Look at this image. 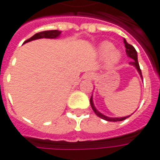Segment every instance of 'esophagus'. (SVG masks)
Returning <instances> with one entry per match:
<instances>
[{"instance_id": "1", "label": "esophagus", "mask_w": 160, "mask_h": 160, "mask_svg": "<svg viewBox=\"0 0 160 160\" xmlns=\"http://www.w3.org/2000/svg\"><path fill=\"white\" fill-rule=\"evenodd\" d=\"M94 78V73L92 72H88L84 75V79H87L88 80H92Z\"/></svg>"}]
</instances>
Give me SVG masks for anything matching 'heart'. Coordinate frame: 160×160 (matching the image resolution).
I'll list each match as a JSON object with an SVG mask.
<instances>
[{"label":"heart","instance_id":"heart-1","mask_svg":"<svg viewBox=\"0 0 160 160\" xmlns=\"http://www.w3.org/2000/svg\"><path fill=\"white\" fill-rule=\"evenodd\" d=\"M97 54L100 59H105V62L110 67L117 65L122 58L120 51L118 49H116L113 43L108 41H104L98 45Z\"/></svg>","mask_w":160,"mask_h":160}]
</instances>
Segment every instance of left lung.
I'll use <instances>...</instances> for the list:
<instances>
[{"label": "left lung", "instance_id": "1", "mask_svg": "<svg viewBox=\"0 0 160 160\" xmlns=\"http://www.w3.org/2000/svg\"><path fill=\"white\" fill-rule=\"evenodd\" d=\"M123 42H124V45H125V48H126V54H127V56L128 57H130L131 59H132V62H131L129 64L132 65V66H134L136 69H137L138 73L140 74V76L142 79V74H141V70L140 68V66H139V62H138V57H137V52H136V50L134 49L133 46L129 44V43H128L127 41L125 38H123ZM90 104L92 108V110L95 112V114L97 115L98 117H99L102 119H104L105 121H108V122H120V121H123L125 120L126 118H129L130 116H127V117H123V118H110V117H107V116H105V115L102 114L101 112L98 111L96 107L94 106V103H93V98H92V97L90 98Z\"/></svg>", "mask_w": 160, "mask_h": 160}]
</instances>
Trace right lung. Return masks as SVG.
Masks as SVG:
<instances>
[{"instance_id":"right-lung-1","label":"right lung","mask_w":160,"mask_h":160,"mask_svg":"<svg viewBox=\"0 0 160 160\" xmlns=\"http://www.w3.org/2000/svg\"><path fill=\"white\" fill-rule=\"evenodd\" d=\"M62 32L61 31H58V30H51V31H44V32H41L36 33L35 35H33L32 38H30L29 39H27L26 42H31L32 40L36 39H40V38H50V39H53V38H58L61 35Z\"/></svg>"}]
</instances>
